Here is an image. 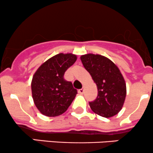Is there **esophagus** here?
Masks as SVG:
<instances>
[{"instance_id":"34e87169","label":"esophagus","mask_w":153,"mask_h":153,"mask_svg":"<svg viewBox=\"0 0 153 153\" xmlns=\"http://www.w3.org/2000/svg\"><path fill=\"white\" fill-rule=\"evenodd\" d=\"M79 93H80V94H82L84 92V89L83 88H82V89H80V90H79Z\"/></svg>"}]
</instances>
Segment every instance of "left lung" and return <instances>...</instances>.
Here are the masks:
<instances>
[{"label": "left lung", "mask_w": 153, "mask_h": 153, "mask_svg": "<svg viewBox=\"0 0 153 153\" xmlns=\"http://www.w3.org/2000/svg\"><path fill=\"white\" fill-rule=\"evenodd\" d=\"M80 58L97 87V97L89 102L92 111L105 118L116 115L122 108L126 95V83L120 70L101 55L89 53Z\"/></svg>", "instance_id": "8db88e82"}]
</instances>
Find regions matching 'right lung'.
<instances>
[{
  "instance_id": "right-lung-1",
  "label": "right lung",
  "mask_w": 153,
  "mask_h": 153,
  "mask_svg": "<svg viewBox=\"0 0 153 153\" xmlns=\"http://www.w3.org/2000/svg\"><path fill=\"white\" fill-rule=\"evenodd\" d=\"M72 53H59L42 63L32 77V94L34 102L42 114L54 117L63 114L76 97L77 90L64 74L76 61Z\"/></svg>"
}]
</instances>
